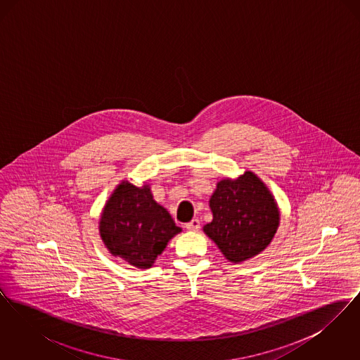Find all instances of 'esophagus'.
<instances>
[{"label": "esophagus", "mask_w": 360, "mask_h": 360, "mask_svg": "<svg viewBox=\"0 0 360 360\" xmlns=\"http://www.w3.org/2000/svg\"><path fill=\"white\" fill-rule=\"evenodd\" d=\"M200 228H201V224L198 219H193L190 223L186 224V229L191 232H197V231H200Z\"/></svg>", "instance_id": "esophagus-1"}]
</instances>
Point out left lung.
<instances>
[{"label":"left lung","mask_w":360,"mask_h":360,"mask_svg":"<svg viewBox=\"0 0 360 360\" xmlns=\"http://www.w3.org/2000/svg\"><path fill=\"white\" fill-rule=\"evenodd\" d=\"M209 206L213 220L202 229L224 257L235 264L264 251L281 223L273 193L250 170L217 182Z\"/></svg>","instance_id":"obj_1"}]
</instances>
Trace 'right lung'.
Returning a JSON list of instances; mask_svg holds the SVG:
<instances>
[{
    "instance_id": "add662e5",
    "label": "right lung",
    "mask_w": 360,
    "mask_h": 360,
    "mask_svg": "<svg viewBox=\"0 0 360 360\" xmlns=\"http://www.w3.org/2000/svg\"><path fill=\"white\" fill-rule=\"evenodd\" d=\"M98 231L112 257L147 270L182 228L155 201L147 182L135 186L124 179L103 205Z\"/></svg>"
}]
</instances>
